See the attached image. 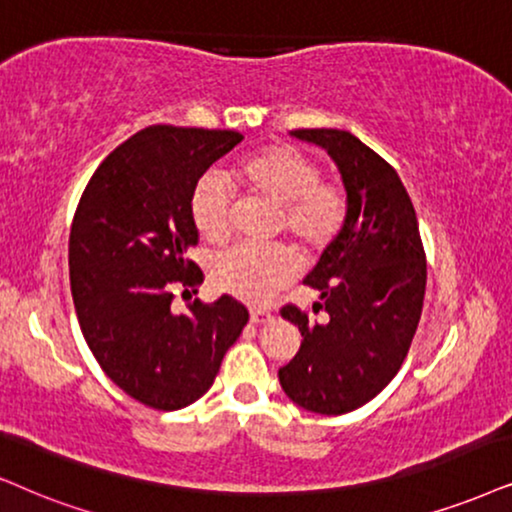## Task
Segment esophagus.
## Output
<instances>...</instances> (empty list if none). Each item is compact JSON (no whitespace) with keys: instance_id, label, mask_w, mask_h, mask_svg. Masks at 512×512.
Wrapping results in <instances>:
<instances>
[{"instance_id":"1","label":"esophagus","mask_w":512,"mask_h":512,"mask_svg":"<svg viewBox=\"0 0 512 512\" xmlns=\"http://www.w3.org/2000/svg\"><path fill=\"white\" fill-rule=\"evenodd\" d=\"M271 316H274V314L267 312V309H252V312H250V321H252V323H267V321L271 319Z\"/></svg>"}]
</instances>
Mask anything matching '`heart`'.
Wrapping results in <instances>:
<instances>
[{"label": "heart", "instance_id": "heart-1", "mask_svg": "<svg viewBox=\"0 0 512 512\" xmlns=\"http://www.w3.org/2000/svg\"><path fill=\"white\" fill-rule=\"evenodd\" d=\"M234 177L250 196L278 205L276 231H286L309 255H319L338 241L349 219V196L338 179L321 177V165L293 144H271L234 167ZM191 219L208 243L231 236L229 184L208 172L196 181L189 200ZM300 271L286 245L234 248L210 262V283L219 293L248 304H264L286 288Z\"/></svg>", "mask_w": 512, "mask_h": 512}]
</instances>
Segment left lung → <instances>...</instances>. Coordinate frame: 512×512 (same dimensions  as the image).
Segmentation results:
<instances>
[{"mask_svg": "<svg viewBox=\"0 0 512 512\" xmlns=\"http://www.w3.org/2000/svg\"><path fill=\"white\" fill-rule=\"evenodd\" d=\"M326 148L349 196L345 231L304 278L319 290L314 314L281 316L302 333L300 352L278 368L302 409L340 416L371 401L404 364L423 312L428 264L413 203L394 167L342 129H295Z\"/></svg>", "mask_w": 512, "mask_h": 512, "instance_id": "left-lung-1", "label": "left lung"}]
</instances>
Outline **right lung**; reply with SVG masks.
I'll return each instance as SVG.
<instances>
[{
  "label": "right lung",
  "instance_id": "obj_1",
  "mask_svg": "<svg viewBox=\"0 0 512 512\" xmlns=\"http://www.w3.org/2000/svg\"><path fill=\"white\" fill-rule=\"evenodd\" d=\"M241 141L234 129L146 127L96 167L77 203L68 243L77 321L103 373L148 409L203 397L250 319L229 295L172 312L174 293H198L205 278L186 260L198 243L193 186Z\"/></svg>",
  "mask_w": 512,
  "mask_h": 512
}]
</instances>
